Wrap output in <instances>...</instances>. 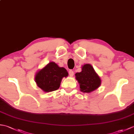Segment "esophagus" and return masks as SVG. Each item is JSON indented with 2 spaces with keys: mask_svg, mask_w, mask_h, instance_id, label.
Here are the masks:
<instances>
[{
  "mask_svg": "<svg viewBox=\"0 0 134 134\" xmlns=\"http://www.w3.org/2000/svg\"><path fill=\"white\" fill-rule=\"evenodd\" d=\"M69 74L70 76H72L74 75V71L72 70H70L69 71Z\"/></svg>",
  "mask_w": 134,
  "mask_h": 134,
  "instance_id": "obj_1",
  "label": "esophagus"
}]
</instances>
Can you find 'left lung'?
I'll return each instance as SVG.
<instances>
[{
	"mask_svg": "<svg viewBox=\"0 0 134 134\" xmlns=\"http://www.w3.org/2000/svg\"><path fill=\"white\" fill-rule=\"evenodd\" d=\"M76 79L83 93H90L101 85V81L92 65L86 64L82 67V71L75 74Z\"/></svg>",
	"mask_w": 134,
	"mask_h": 134,
	"instance_id": "obj_1",
	"label": "left lung"
}]
</instances>
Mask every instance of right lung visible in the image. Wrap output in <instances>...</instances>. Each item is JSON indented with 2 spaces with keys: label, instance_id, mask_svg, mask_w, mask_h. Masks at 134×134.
<instances>
[{
  "label": "right lung",
  "instance_id": "obj_1",
  "mask_svg": "<svg viewBox=\"0 0 134 134\" xmlns=\"http://www.w3.org/2000/svg\"><path fill=\"white\" fill-rule=\"evenodd\" d=\"M68 72L63 67H59L55 62H49L46 66L36 73L35 81L44 92L58 90L63 77H67Z\"/></svg>",
  "mask_w": 134,
  "mask_h": 134
}]
</instances>
